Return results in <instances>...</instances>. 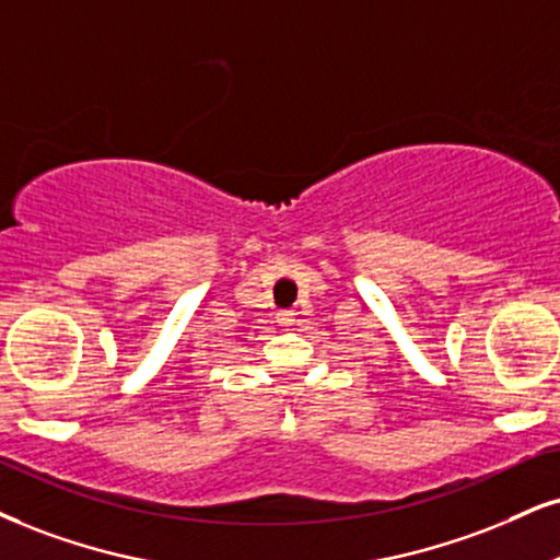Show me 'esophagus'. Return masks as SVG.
<instances>
[{"label": "esophagus", "mask_w": 560, "mask_h": 560, "mask_svg": "<svg viewBox=\"0 0 560 560\" xmlns=\"http://www.w3.org/2000/svg\"><path fill=\"white\" fill-rule=\"evenodd\" d=\"M278 322H280V327H293L295 312H291V308H285V312H278Z\"/></svg>", "instance_id": "esophagus-1"}]
</instances>
